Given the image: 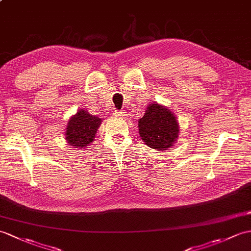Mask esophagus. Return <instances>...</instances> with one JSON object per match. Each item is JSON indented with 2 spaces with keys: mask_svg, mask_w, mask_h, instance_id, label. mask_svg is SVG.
<instances>
[{
  "mask_svg": "<svg viewBox=\"0 0 251 251\" xmlns=\"http://www.w3.org/2000/svg\"><path fill=\"white\" fill-rule=\"evenodd\" d=\"M125 114H126L125 111H119V110H115V111H113V115L120 116V118H122V116H125Z\"/></svg>",
  "mask_w": 251,
  "mask_h": 251,
  "instance_id": "1",
  "label": "esophagus"
}]
</instances>
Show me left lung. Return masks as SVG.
<instances>
[{"mask_svg":"<svg viewBox=\"0 0 251 251\" xmlns=\"http://www.w3.org/2000/svg\"><path fill=\"white\" fill-rule=\"evenodd\" d=\"M139 135L148 147L165 151L176 143L179 126L174 113L158 103H151L139 120Z\"/></svg>","mask_w":251,"mask_h":251,"instance_id":"1","label":"left lung"}]
</instances>
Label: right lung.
<instances>
[{"instance_id": "1", "label": "right lung", "mask_w": 251, "mask_h": 251, "mask_svg": "<svg viewBox=\"0 0 251 251\" xmlns=\"http://www.w3.org/2000/svg\"><path fill=\"white\" fill-rule=\"evenodd\" d=\"M100 124L101 119L90 114L83 109H80L68 121L65 139L75 149L87 148L94 141L97 129Z\"/></svg>"}]
</instances>
